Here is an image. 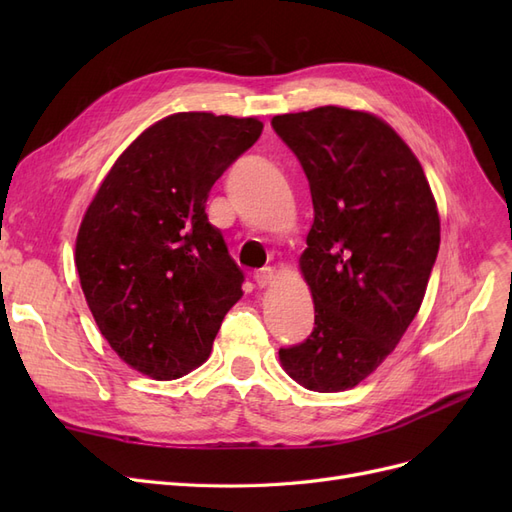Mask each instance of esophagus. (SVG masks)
<instances>
[{
	"instance_id": "34e87169",
	"label": "esophagus",
	"mask_w": 512,
	"mask_h": 512,
	"mask_svg": "<svg viewBox=\"0 0 512 512\" xmlns=\"http://www.w3.org/2000/svg\"><path fill=\"white\" fill-rule=\"evenodd\" d=\"M273 280H275V275H273V271H271V269H262V271H258V273L254 275V282L258 284V288H267V286H271V284H273Z\"/></svg>"
}]
</instances>
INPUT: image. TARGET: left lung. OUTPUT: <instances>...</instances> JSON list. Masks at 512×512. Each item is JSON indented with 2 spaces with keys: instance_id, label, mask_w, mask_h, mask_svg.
Returning <instances> with one entry per match:
<instances>
[{
  "instance_id": "1",
  "label": "left lung",
  "mask_w": 512,
  "mask_h": 512,
  "mask_svg": "<svg viewBox=\"0 0 512 512\" xmlns=\"http://www.w3.org/2000/svg\"><path fill=\"white\" fill-rule=\"evenodd\" d=\"M271 126L314 203L299 260L314 331L280 348V361L309 391H346L395 350L421 307L440 250L438 207L421 162L376 115L320 106Z\"/></svg>"
}]
</instances>
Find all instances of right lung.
<instances>
[{
    "label": "right lung",
    "mask_w": 512,
    "mask_h": 512,
    "mask_svg": "<svg viewBox=\"0 0 512 512\" xmlns=\"http://www.w3.org/2000/svg\"><path fill=\"white\" fill-rule=\"evenodd\" d=\"M262 132L256 117L177 113L121 153L76 237V271L100 333L123 363L177 380L209 359L243 271L205 205Z\"/></svg>",
    "instance_id": "obj_1"
}]
</instances>
